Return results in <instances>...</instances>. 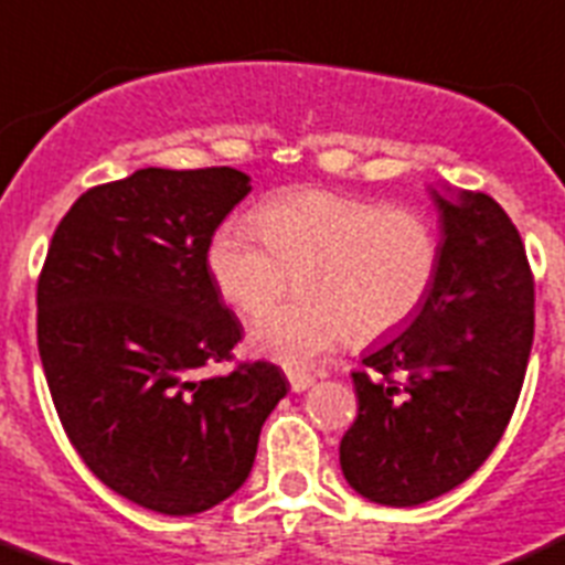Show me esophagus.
I'll list each match as a JSON object with an SVG mask.
<instances>
[{
    "mask_svg": "<svg viewBox=\"0 0 565 565\" xmlns=\"http://www.w3.org/2000/svg\"><path fill=\"white\" fill-rule=\"evenodd\" d=\"M287 379H289V387H292L295 393H303V390H309L315 384V379L303 371H289Z\"/></svg>",
    "mask_w": 565,
    "mask_h": 565,
    "instance_id": "obj_1",
    "label": "esophagus"
}]
</instances>
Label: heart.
I'll return each instance as SVG.
<instances>
[{
	"label": "heart",
	"mask_w": 565,
	"mask_h": 565,
	"mask_svg": "<svg viewBox=\"0 0 565 565\" xmlns=\"http://www.w3.org/2000/svg\"><path fill=\"white\" fill-rule=\"evenodd\" d=\"M440 236L420 211L334 189H292L250 220H228L209 242V273L242 315H256L300 270L303 298L267 309L250 348L287 367H309L354 334L373 342L424 309L440 273Z\"/></svg>",
	"instance_id": "heart-1"
}]
</instances>
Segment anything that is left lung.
<instances>
[{"label":"left lung","instance_id":"obj_1","mask_svg":"<svg viewBox=\"0 0 565 565\" xmlns=\"http://www.w3.org/2000/svg\"><path fill=\"white\" fill-rule=\"evenodd\" d=\"M440 273L413 323L362 360L360 413L342 435L348 484L415 508L466 482L510 424L535 334L524 242L482 192H435Z\"/></svg>","mask_w":565,"mask_h":565}]
</instances>
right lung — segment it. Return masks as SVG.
I'll use <instances>...</instances> for the list:
<instances>
[{"instance_id": "1", "label": "right lung", "mask_w": 565, "mask_h": 565, "mask_svg": "<svg viewBox=\"0 0 565 565\" xmlns=\"http://www.w3.org/2000/svg\"><path fill=\"white\" fill-rule=\"evenodd\" d=\"M247 192L231 167H147L88 189L39 276V354L68 440L99 482L163 515L236 493L289 390L270 362L200 376L242 340L205 256Z\"/></svg>"}]
</instances>
